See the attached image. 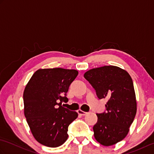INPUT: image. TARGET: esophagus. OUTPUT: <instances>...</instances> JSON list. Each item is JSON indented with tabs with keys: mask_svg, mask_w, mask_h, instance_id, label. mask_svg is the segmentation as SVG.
I'll return each mask as SVG.
<instances>
[{
	"mask_svg": "<svg viewBox=\"0 0 154 154\" xmlns=\"http://www.w3.org/2000/svg\"><path fill=\"white\" fill-rule=\"evenodd\" d=\"M77 113L79 114V115H81V116H85V115H86V114H87V112H84V111L81 110H77Z\"/></svg>",
	"mask_w": 154,
	"mask_h": 154,
	"instance_id": "obj_1",
	"label": "esophagus"
}]
</instances>
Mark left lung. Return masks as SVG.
<instances>
[{
	"mask_svg": "<svg viewBox=\"0 0 154 154\" xmlns=\"http://www.w3.org/2000/svg\"><path fill=\"white\" fill-rule=\"evenodd\" d=\"M99 99H106V112L97 114L94 136L101 145L110 146L127 136L134 119L137 103L133 81L128 72L114 65L93 68L84 74Z\"/></svg>",
	"mask_w": 154,
	"mask_h": 154,
	"instance_id": "8db88e82",
	"label": "left lung"
}]
</instances>
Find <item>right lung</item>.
Masks as SVG:
<instances>
[{
	"mask_svg": "<svg viewBox=\"0 0 154 154\" xmlns=\"http://www.w3.org/2000/svg\"><path fill=\"white\" fill-rule=\"evenodd\" d=\"M78 75L75 69H40L32 75L24 91V112L31 132L41 144L56 148L68 138V126L77 112L61 105Z\"/></svg>",
	"mask_w": 154,
	"mask_h": 154,
	"instance_id": "add662e5",
	"label": "right lung"
}]
</instances>
